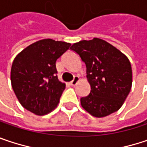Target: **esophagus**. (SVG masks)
Instances as JSON below:
<instances>
[{"label": "esophagus", "mask_w": 147, "mask_h": 147, "mask_svg": "<svg viewBox=\"0 0 147 147\" xmlns=\"http://www.w3.org/2000/svg\"><path fill=\"white\" fill-rule=\"evenodd\" d=\"M79 82V76H75L73 78V80L70 82V84L71 85V86H76V83Z\"/></svg>", "instance_id": "obj_1"}]
</instances>
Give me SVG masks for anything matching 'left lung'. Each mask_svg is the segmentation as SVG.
Listing matches in <instances>:
<instances>
[{
	"label": "left lung",
	"mask_w": 147,
	"mask_h": 147,
	"mask_svg": "<svg viewBox=\"0 0 147 147\" xmlns=\"http://www.w3.org/2000/svg\"><path fill=\"white\" fill-rule=\"evenodd\" d=\"M87 67L91 92L81 98L82 108L91 115L102 118L118 111L132 86V70L129 59L108 42L94 38L71 47Z\"/></svg>",
	"instance_id": "left-lung-1"
}]
</instances>
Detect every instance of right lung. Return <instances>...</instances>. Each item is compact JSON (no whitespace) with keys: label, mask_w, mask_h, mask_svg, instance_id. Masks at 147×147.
Segmentation results:
<instances>
[{"label":"right lung","mask_w":147,"mask_h":147,"mask_svg":"<svg viewBox=\"0 0 147 147\" xmlns=\"http://www.w3.org/2000/svg\"><path fill=\"white\" fill-rule=\"evenodd\" d=\"M70 46V43L46 38L30 45L16 56L11 82L24 109L45 115L57 107L65 84L58 80L55 62Z\"/></svg>","instance_id":"1"}]
</instances>
